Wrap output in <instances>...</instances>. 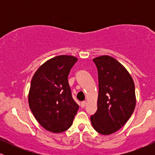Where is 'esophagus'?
Returning <instances> with one entry per match:
<instances>
[{
    "instance_id": "obj_1",
    "label": "esophagus",
    "mask_w": 155,
    "mask_h": 155,
    "mask_svg": "<svg viewBox=\"0 0 155 155\" xmlns=\"http://www.w3.org/2000/svg\"><path fill=\"white\" fill-rule=\"evenodd\" d=\"M86 104H87V101H82V102L81 103V108H84V106H86Z\"/></svg>"
}]
</instances>
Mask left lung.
I'll return each mask as SVG.
<instances>
[{"label":"left lung","mask_w":155,"mask_h":155,"mask_svg":"<svg viewBox=\"0 0 155 155\" xmlns=\"http://www.w3.org/2000/svg\"><path fill=\"white\" fill-rule=\"evenodd\" d=\"M98 74L97 109L90 117L97 133L110 135L120 130L136 106L133 80L125 68L108 55L94 58Z\"/></svg>","instance_id":"obj_1"}]
</instances>
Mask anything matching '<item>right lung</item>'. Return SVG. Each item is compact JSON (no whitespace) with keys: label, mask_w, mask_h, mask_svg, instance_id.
Returning <instances> with one entry per match:
<instances>
[{"label":"right lung","mask_w":155,"mask_h":155,"mask_svg":"<svg viewBox=\"0 0 155 155\" xmlns=\"http://www.w3.org/2000/svg\"><path fill=\"white\" fill-rule=\"evenodd\" d=\"M78 59L60 55L44 63L33 76L28 102L38 123L52 133L71 126L79 105L72 97L68 76Z\"/></svg>","instance_id":"1"}]
</instances>
